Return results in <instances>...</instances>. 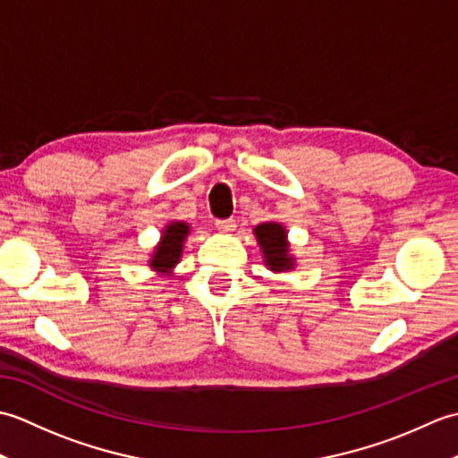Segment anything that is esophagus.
<instances>
[{
  "instance_id": "obj_1",
  "label": "esophagus",
  "mask_w": 458,
  "mask_h": 458,
  "mask_svg": "<svg viewBox=\"0 0 458 458\" xmlns=\"http://www.w3.org/2000/svg\"><path fill=\"white\" fill-rule=\"evenodd\" d=\"M216 228H218V232H222V234H230V232H234V228H236V222L232 218L216 220Z\"/></svg>"
}]
</instances>
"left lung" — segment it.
Returning a JSON list of instances; mask_svg holds the SVG:
<instances>
[{"label":"left lung","mask_w":458,"mask_h":458,"mask_svg":"<svg viewBox=\"0 0 458 458\" xmlns=\"http://www.w3.org/2000/svg\"><path fill=\"white\" fill-rule=\"evenodd\" d=\"M254 236L259 244L264 266L274 274L293 271L297 267V258L291 254V244L287 230L281 222H264L254 228Z\"/></svg>","instance_id":"obj_1"}]
</instances>
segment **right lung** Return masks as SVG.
Wrapping results in <instances>:
<instances>
[{"label":"right lung","mask_w":458,"mask_h":458,"mask_svg":"<svg viewBox=\"0 0 458 458\" xmlns=\"http://www.w3.org/2000/svg\"><path fill=\"white\" fill-rule=\"evenodd\" d=\"M191 234V224L182 220H171L165 224L161 230V238L157 246L151 250L148 266L157 274L159 277H173L174 267L182 258L184 242Z\"/></svg>","instance_id":"obj_1"}]
</instances>
